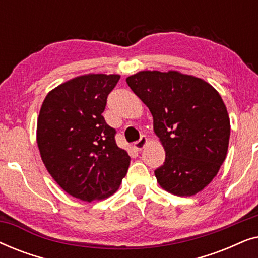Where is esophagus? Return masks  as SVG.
Returning a JSON list of instances; mask_svg holds the SVG:
<instances>
[{"mask_svg":"<svg viewBox=\"0 0 258 258\" xmlns=\"http://www.w3.org/2000/svg\"><path fill=\"white\" fill-rule=\"evenodd\" d=\"M147 143H148L147 137L146 136H141V139L139 141H136L135 143H134V148H135L137 151H141L144 147L147 146Z\"/></svg>","mask_w":258,"mask_h":258,"instance_id":"34e87169","label":"esophagus"}]
</instances>
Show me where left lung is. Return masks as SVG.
<instances>
[{
    "label": "left lung",
    "mask_w": 258,
    "mask_h": 258,
    "mask_svg": "<svg viewBox=\"0 0 258 258\" xmlns=\"http://www.w3.org/2000/svg\"><path fill=\"white\" fill-rule=\"evenodd\" d=\"M126 83L149 108L165 150L157 182L177 196H192L225 160L230 119L220 94L206 81L178 72H140Z\"/></svg>",
    "instance_id": "8db88e82"
}]
</instances>
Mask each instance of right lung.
I'll use <instances>...</instances> for the list:
<instances>
[{"label":"right lung","mask_w":258,"mask_h":258,"mask_svg":"<svg viewBox=\"0 0 258 258\" xmlns=\"http://www.w3.org/2000/svg\"><path fill=\"white\" fill-rule=\"evenodd\" d=\"M119 75L89 74L52 89L37 119V146L56 183L87 202L111 196L128 171L130 157L117 147L116 130L102 112Z\"/></svg>","instance_id":"add662e5"}]
</instances>
